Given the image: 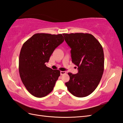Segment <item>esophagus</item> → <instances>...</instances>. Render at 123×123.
<instances>
[{
	"mask_svg": "<svg viewBox=\"0 0 123 123\" xmlns=\"http://www.w3.org/2000/svg\"><path fill=\"white\" fill-rule=\"evenodd\" d=\"M66 74V71H61V72H60V74H61V75H63V74Z\"/></svg>",
	"mask_w": 123,
	"mask_h": 123,
	"instance_id": "obj_1",
	"label": "esophagus"
}]
</instances>
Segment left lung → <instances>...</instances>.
<instances>
[{
  "instance_id": "1",
  "label": "left lung",
  "mask_w": 123,
  "mask_h": 123,
  "mask_svg": "<svg viewBox=\"0 0 123 123\" xmlns=\"http://www.w3.org/2000/svg\"><path fill=\"white\" fill-rule=\"evenodd\" d=\"M71 49L72 62L78 67V73H68L66 83L69 92L77 97H85L97 87L104 70L103 47L94 36L88 33L63 34Z\"/></svg>"
}]
</instances>
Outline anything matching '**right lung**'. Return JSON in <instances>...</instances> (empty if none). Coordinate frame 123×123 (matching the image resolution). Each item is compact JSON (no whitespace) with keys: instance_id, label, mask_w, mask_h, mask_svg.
<instances>
[{"instance_id":"add662e5","label":"right lung","mask_w":123,"mask_h":123,"mask_svg":"<svg viewBox=\"0 0 123 123\" xmlns=\"http://www.w3.org/2000/svg\"><path fill=\"white\" fill-rule=\"evenodd\" d=\"M63 41L61 34L37 33L23 44L19 57L20 77L28 92L36 97H45L53 89L60 71L45 63Z\"/></svg>"}]
</instances>
